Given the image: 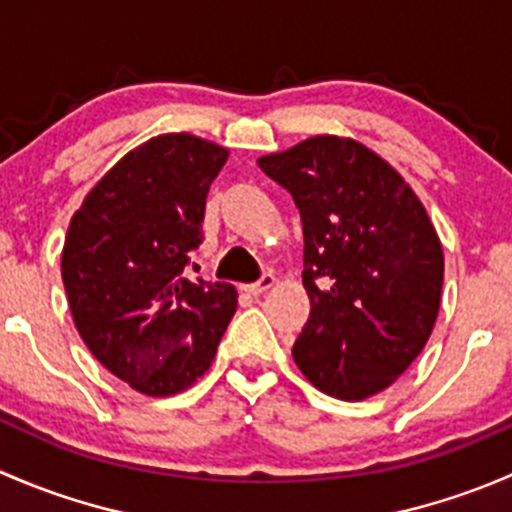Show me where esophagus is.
I'll list each match as a JSON object with an SVG mask.
<instances>
[{
	"label": "esophagus",
	"instance_id": "34e87169",
	"mask_svg": "<svg viewBox=\"0 0 512 512\" xmlns=\"http://www.w3.org/2000/svg\"><path fill=\"white\" fill-rule=\"evenodd\" d=\"M272 287H275V275H272V272H265L260 280L252 282V285H247L245 289L250 294H262V292H267V289H272Z\"/></svg>",
	"mask_w": 512,
	"mask_h": 512
}]
</instances>
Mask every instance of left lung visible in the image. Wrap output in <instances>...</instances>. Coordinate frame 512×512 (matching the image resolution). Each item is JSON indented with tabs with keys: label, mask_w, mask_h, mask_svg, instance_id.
I'll return each mask as SVG.
<instances>
[{
	"label": "left lung",
	"mask_w": 512,
	"mask_h": 512,
	"mask_svg": "<svg viewBox=\"0 0 512 512\" xmlns=\"http://www.w3.org/2000/svg\"><path fill=\"white\" fill-rule=\"evenodd\" d=\"M257 165L302 218L299 371L334 399L379 394L426 347L441 304L443 250L421 200L352 138L314 136Z\"/></svg>",
	"instance_id": "1"
}]
</instances>
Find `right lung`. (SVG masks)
<instances>
[{"label": "right lung", "instance_id": "add662e5", "mask_svg": "<svg viewBox=\"0 0 512 512\" xmlns=\"http://www.w3.org/2000/svg\"><path fill=\"white\" fill-rule=\"evenodd\" d=\"M225 160V148L188 133L151 138L98 180L66 232L61 280L76 329L146 396L198 381L237 309L232 285L185 275Z\"/></svg>", "mask_w": 512, "mask_h": 512}]
</instances>
